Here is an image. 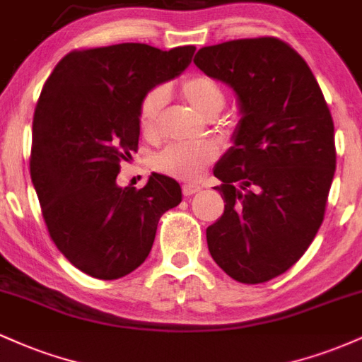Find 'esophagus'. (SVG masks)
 Listing matches in <instances>:
<instances>
[{
  "label": "esophagus",
  "mask_w": 362,
  "mask_h": 362,
  "mask_svg": "<svg viewBox=\"0 0 362 362\" xmlns=\"http://www.w3.org/2000/svg\"><path fill=\"white\" fill-rule=\"evenodd\" d=\"M199 190H201V187H199L197 184H184V185H182V194H184L185 197L197 194Z\"/></svg>",
  "instance_id": "1"
}]
</instances>
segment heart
<instances>
[{"label": "heart", "instance_id": "1", "mask_svg": "<svg viewBox=\"0 0 362 362\" xmlns=\"http://www.w3.org/2000/svg\"><path fill=\"white\" fill-rule=\"evenodd\" d=\"M180 93L195 112L207 119H213L226 102V93L221 83L204 73L187 74L180 81ZM165 100L167 93L161 86H156L149 90L139 103V127L148 138H155L158 134ZM216 158H218V148L211 143L172 144L156 156L155 167L167 175L197 180L204 175L206 168Z\"/></svg>", "mask_w": 362, "mask_h": 362}]
</instances>
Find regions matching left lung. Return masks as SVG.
Here are the masks:
<instances>
[{
  "label": "left lung",
  "mask_w": 362,
  "mask_h": 362,
  "mask_svg": "<svg viewBox=\"0 0 362 362\" xmlns=\"http://www.w3.org/2000/svg\"><path fill=\"white\" fill-rule=\"evenodd\" d=\"M195 66L236 91L243 117L214 175L224 213L211 257L243 284L281 276L308 250L335 173L334 120L310 66L277 37L199 49Z\"/></svg>",
  "instance_id": "obj_1"
}]
</instances>
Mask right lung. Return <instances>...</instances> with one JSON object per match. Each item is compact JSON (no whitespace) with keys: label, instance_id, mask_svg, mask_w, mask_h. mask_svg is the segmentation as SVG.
I'll list each match as a JSON object with an SVG mask.
<instances>
[{"label":"right lung","instance_id":"1","mask_svg":"<svg viewBox=\"0 0 362 362\" xmlns=\"http://www.w3.org/2000/svg\"><path fill=\"white\" fill-rule=\"evenodd\" d=\"M194 45L74 49L44 83L34 112L30 177L52 242L76 269L103 281L138 269L161 214L180 204L173 178L119 187L120 161L139 143V103L190 64Z\"/></svg>","mask_w":362,"mask_h":362}]
</instances>
